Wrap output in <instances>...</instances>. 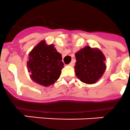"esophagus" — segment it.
I'll list each match as a JSON object with an SVG mask.
<instances>
[{
  "label": "esophagus",
  "instance_id": "1",
  "mask_svg": "<svg viewBox=\"0 0 130 130\" xmlns=\"http://www.w3.org/2000/svg\"><path fill=\"white\" fill-rule=\"evenodd\" d=\"M69 65H70V66H74V63H73V62H71L70 63H69Z\"/></svg>",
  "mask_w": 130,
  "mask_h": 130
}]
</instances>
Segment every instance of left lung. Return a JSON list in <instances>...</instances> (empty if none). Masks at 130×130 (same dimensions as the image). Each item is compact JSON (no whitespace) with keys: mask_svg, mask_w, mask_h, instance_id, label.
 <instances>
[{"mask_svg":"<svg viewBox=\"0 0 130 130\" xmlns=\"http://www.w3.org/2000/svg\"><path fill=\"white\" fill-rule=\"evenodd\" d=\"M75 58V74L84 83H96L106 69L105 57L98 49L85 47L76 53Z\"/></svg>","mask_w":130,"mask_h":130,"instance_id":"8db88e82","label":"left lung"}]
</instances>
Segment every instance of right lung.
I'll use <instances>...</instances> for the list:
<instances>
[{
  "mask_svg": "<svg viewBox=\"0 0 130 130\" xmlns=\"http://www.w3.org/2000/svg\"><path fill=\"white\" fill-rule=\"evenodd\" d=\"M63 65L61 55L53 45H47L45 41L31 51L27 62L30 78L43 86L52 85L59 78Z\"/></svg>",
  "mask_w": 130,
  "mask_h": 130,
  "instance_id": "right-lung-1",
  "label": "right lung"
}]
</instances>
